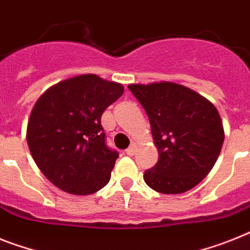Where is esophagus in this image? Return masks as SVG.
<instances>
[{"mask_svg": "<svg viewBox=\"0 0 250 250\" xmlns=\"http://www.w3.org/2000/svg\"><path fill=\"white\" fill-rule=\"evenodd\" d=\"M135 152H136V145L135 144H132L131 146H129V147L127 148V150H125V154L129 155V156H132V155H135Z\"/></svg>", "mask_w": 250, "mask_h": 250, "instance_id": "esophagus-1", "label": "esophagus"}]
</instances>
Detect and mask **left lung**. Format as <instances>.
Masks as SVG:
<instances>
[{"mask_svg":"<svg viewBox=\"0 0 250 250\" xmlns=\"http://www.w3.org/2000/svg\"><path fill=\"white\" fill-rule=\"evenodd\" d=\"M151 125L159 160L145 171L150 188L164 194L192 189L211 171L224 144L217 109L206 98L174 83L129 85Z\"/></svg>","mask_w":250,"mask_h":250,"instance_id":"1","label":"left lung"}]
</instances>
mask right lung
<instances>
[{
    "label": "right lung",
    "mask_w": 250,
    "mask_h": 250,
    "mask_svg": "<svg viewBox=\"0 0 250 250\" xmlns=\"http://www.w3.org/2000/svg\"><path fill=\"white\" fill-rule=\"evenodd\" d=\"M123 91L121 83L80 75L49 87L35 103L26 129L29 150L60 189L86 196L108 184L119 154L106 146L100 119Z\"/></svg>",
    "instance_id": "obj_1"
}]
</instances>
